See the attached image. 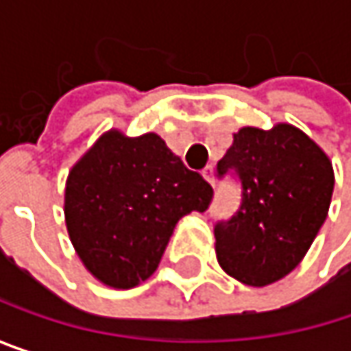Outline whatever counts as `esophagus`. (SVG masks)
I'll return each instance as SVG.
<instances>
[{"label": "esophagus", "instance_id": "34e87169", "mask_svg": "<svg viewBox=\"0 0 351 351\" xmlns=\"http://www.w3.org/2000/svg\"><path fill=\"white\" fill-rule=\"evenodd\" d=\"M203 176H205V180H207L211 186H215V173H213V167H205V169H203Z\"/></svg>", "mask_w": 351, "mask_h": 351}]
</instances>
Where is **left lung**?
<instances>
[{
    "mask_svg": "<svg viewBox=\"0 0 351 351\" xmlns=\"http://www.w3.org/2000/svg\"><path fill=\"white\" fill-rule=\"evenodd\" d=\"M236 171L242 180L238 213L215 226L217 262L247 287H266L293 272L319 234L333 195V167L303 130L242 128L219 176Z\"/></svg>",
    "mask_w": 351,
    "mask_h": 351,
    "instance_id": "left-lung-1",
    "label": "left lung"
}]
</instances>
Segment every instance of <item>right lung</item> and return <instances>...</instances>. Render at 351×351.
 I'll list each match as a JSON object with an SVG mask.
<instances>
[{
  "label": "right lung",
  "instance_id": "add662e5",
  "mask_svg": "<svg viewBox=\"0 0 351 351\" xmlns=\"http://www.w3.org/2000/svg\"><path fill=\"white\" fill-rule=\"evenodd\" d=\"M211 184L150 132L109 130L73 165L64 221L83 266L111 289H134L160 264L176 221L205 211Z\"/></svg>",
  "mask_w": 351,
  "mask_h": 351
}]
</instances>
